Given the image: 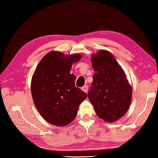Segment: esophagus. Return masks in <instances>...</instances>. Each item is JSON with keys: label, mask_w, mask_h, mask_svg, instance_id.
<instances>
[{"label": "esophagus", "mask_w": 158, "mask_h": 158, "mask_svg": "<svg viewBox=\"0 0 158 158\" xmlns=\"http://www.w3.org/2000/svg\"><path fill=\"white\" fill-rule=\"evenodd\" d=\"M81 89H82L83 91L85 92V93H87V92H88V85H87L83 86Z\"/></svg>", "instance_id": "obj_1"}]
</instances>
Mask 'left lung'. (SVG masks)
Returning a JSON list of instances; mask_svg holds the SVG:
<instances>
[{
	"label": "left lung",
	"instance_id": "8db88e82",
	"mask_svg": "<svg viewBox=\"0 0 158 158\" xmlns=\"http://www.w3.org/2000/svg\"><path fill=\"white\" fill-rule=\"evenodd\" d=\"M94 70L88 98L95 112L105 122H113L125 115L132 98V87L112 54L101 50L92 56Z\"/></svg>",
	"mask_w": 158,
	"mask_h": 158
}]
</instances>
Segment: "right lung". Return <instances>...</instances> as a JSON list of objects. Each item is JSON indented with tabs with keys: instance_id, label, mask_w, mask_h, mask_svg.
<instances>
[{
	"instance_id": "right-lung-1",
	"label": "right lung",
	"mask_w": 158,
	"mask_h": 158,
	"mask_svg": "<svg viewBox=\"0 0 158 158\" xmlns=\"http://www.w3.org/2000/svg\"><path fill=\"white\" fill-rule=\"evenodd\" d=\"M79 54L66 56L60 52L46 54L36 67L31 81L34 103L41 115L53 125H68L75 118L86 93L75 86V75L70 74Z\"/></svg>"
}]
</instances>
